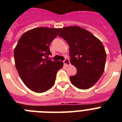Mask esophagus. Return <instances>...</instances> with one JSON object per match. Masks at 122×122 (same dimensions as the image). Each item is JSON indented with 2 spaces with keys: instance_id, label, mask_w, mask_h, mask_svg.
Returning a JSON list of instances; mask_svg holds the SVG:
<instances>
[{
  "instance_id": "34e87169",
  "label": "esophagus",
  "mask_w": 122,
  "mask_h": 122,
  "mask_svg": "<svg viewBox=\"0 0 122 122\" xmlns=\"http://www.w3.org/2000/svg\"><path fill=\"white\" fill-rule=\"evenodd\" d=\"M63 63H64V64H65L66 66H70V65H71L68 58H65V60L63 61Z\"/></svg>"
}]
</instances>
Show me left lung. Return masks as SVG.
Returning <instances> with one entry per match:
<instances>
[{
  "mask_svg": "<svg viewBox=\"0 0 122 122\" xmlns=\"http://www.w3.org/2000/svg\"><path fill=\"white\" fill-rule=\"evenodd\" d=\"M70 47V63L76 67V74L70 78L75 87L87 89L102 76L106 54L102 42L86 30L76 26L63 28L58 35Z\"/></svg>",
  "mask_w": 122,
  "mask_h": 122,
  "instance_id": "8db88e82",
  "label": "left lung"
}]
</instances>
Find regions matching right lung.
Segmentation results:
<instances>
[{"instance_id": "right-lung-1", "label": "right lung", "mask_w": 122, "mask_h": 122, "mask_svg": "<svg viewBox=\"0 0 122 122\" xmlns=\"http://www.w3.org/2000/svg\"><path fill=\"white\" fill-rule=\"evenodd\" d=\"M60 28L40 27L26 31L14 52L16 69L22 81L31 91L42 93L53 87L62 61L47 59L51 55L49 45Z\"/></svg>"}]
</instances>
